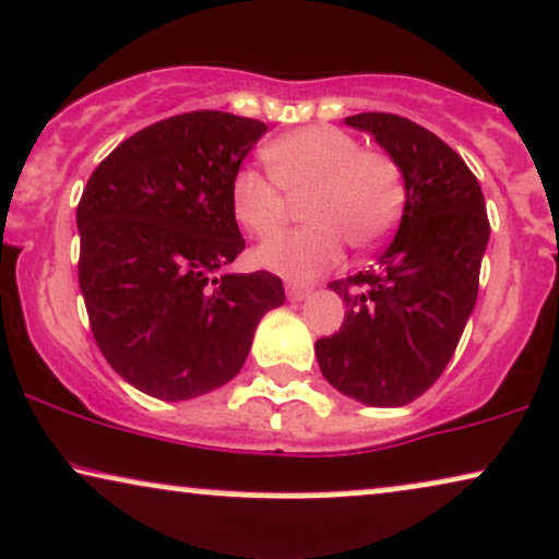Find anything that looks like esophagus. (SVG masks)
<instances>
[{"label":"esophagus","instance_id":"1","mask_svg":"<svg viewBox=\"0 0 559 559\" xmlns=\"http://www.w3.org/2000/svg\"><path fill=\"white\" fill-rule=\"evenodd\" d=\"M309 294H312V288L309 286H301V284H286V297L292 301H301L307 299Z\"/></svg>","mask_w":559,"mask_h":559}]
</instances>
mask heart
Listing matches in <instances>:
<instances>
[{"mask_svg": "<svg viewBox=\"0 0 559 559\" xmlns=\"http://www.w3.org/2000/svg\"><path fill=\"white\" fill-rule=\"evenodd\" d=\"M267 173L239 169L228 185L237 224L258 239L284 226L288 201L299 200L307 226L262 245L254 258L288 281H312L344 254L380 245L406 207V174L385 151L361 147L338 127L314 124L278 134L262 147Z\"/></svg>", "mask_w": 559, "mask_h": 559, "instance_id": "obj_1", "label": "heart"}]
</instances>
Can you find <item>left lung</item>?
<instances>
[{
  "instance_id": "left-lung-1",
  "label": "left lung",
  "mask_w": 559,
  "mask_h": 559,
  "mask_svg": "<svg viewBox=\"0 0 559 559\" xmlns=\"http://www.w3.org/2000/svg\"><path fill=\"white\" fill-rule=\"evenodd\" d=\"M406 174V207L378 265L331 288L344 299L338 333L314 344L335 390L393 408L427 393L448 367L479 294L489 218L479 179L435 132L385 111L346 117Z\"/></svg>"
}]
</instances>
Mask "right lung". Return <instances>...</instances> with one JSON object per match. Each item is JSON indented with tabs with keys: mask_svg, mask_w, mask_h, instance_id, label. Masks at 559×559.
I'll return each instance as SVG.
<instances>
[{
	"mask_svg": "<svg viewBox=\"0 0 559 559\" xmlns=\"http://www.w3.org/2000/svg\"><path fill=\"white\" fill-rule=\"evenodd\" d=\"M267 127L187 111L134 132L96 166L78 203V278L114 372L160 401L237 378L278 275L221 271L245 250L228 185Z\"/></svg>",
	"mask_w": 559,
	"mask_h": 559,
	"instance_id": "obj_1",
	"label": "right lung"
}]
</instances>
